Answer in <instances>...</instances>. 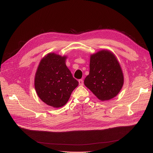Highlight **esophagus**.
<instances>
[{
  "instance_id": "34e87169",
  "label": "esophagus",
  "mask_w": 153,
  "mask_h": 153,
  "mask_svg": "<svg viewBox=\"0 0 153 153\" xmlns=\"http://www.w3.org/2000/svg\"><path fill=\"white\" fill-rule=\"evenodd\" d=\"M79 85H82L84 84L83 80H82V79H79Z\"/></svg>"
}]
</instances>
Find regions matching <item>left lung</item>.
I'll return each mask as SVG.
<instances>
[{
	"instance_id": "1",
	"label": "left lung",
	"mask_w": 153,
	"mask_h": 153,
	"mask_svg": "<svg viewBox=\"0 0 153 153\" xmlns=\"http://www.w3.org/2000/svg\"><path fill=\"white\" fill-rule=\"evenodd\" d=\"M84 84L100 100L115 97L123 85V75L113 53L102 50L91 55L89 74Z\"/></svg>"
}]
</instances>
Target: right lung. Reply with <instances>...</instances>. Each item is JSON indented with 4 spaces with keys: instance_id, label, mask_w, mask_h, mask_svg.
Wrapping results in <instances>:
<instances>
[{
    "instance_id": "1",
    "label": "right lung",
    "mask_w": 153,
    "mask_h": 153,
    "mask_svg": "<svg viewBox=\"0 0 153 153\" xmlns=\"http://www.w3.org/2000/svg\"><path fill=\"white\" fill-rule=\"evenodd\" d=\"M66 56L49 53L39 62L35 79L36 92L51 107L64 106L79 82L66 65Z\"/></svg>"
}]
</instances>
